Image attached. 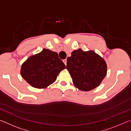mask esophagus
Returning <instances> with one entry per match:
<instances>
[{
    "label": "esophagus",
    "mask_w": 131,
    "mask_h": 131,
    "mask_svg": "<svg viewBox=\"0 0 131 131\" xmlns=\"http://www.w3.org/2000/svg\"><path fill=\"white\" fill-rule=\"evenodd\" d=\"M63 62H64V63L65 64V65H66V63H67V59H63Z\"/></svg>",
    "instance_id": "34e87169"
}]
</instances>
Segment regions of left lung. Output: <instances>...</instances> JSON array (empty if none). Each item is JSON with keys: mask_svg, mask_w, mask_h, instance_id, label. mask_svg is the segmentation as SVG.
<instances>
[{"mask_svg": "<svg viewBox=\"0 0 131 131\" xmlns=\"http://www.w3.org/2000/svg\"><path fill=\"white\" fill-rule=\"evenodd\" d=\"M67 58L66 69L74 85L84 91L92 90L99 85L107 73L105 60L92 51L74 50Z\"/></svg>", "mask_w": 131, "mask_h": 131, "instance_id": "8db88e82", "label": "left lung"}]
</instances>
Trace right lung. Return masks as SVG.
<instances>
[{
	"instance_id": "obj_1",
	"label": "right lung",
	"mask_w": 131,
	"mask_h": 131,
	"mask_svg": "<svg viewBox=\"0 0 131 131\" xmlns=\"http://www.w3.org/2000/svg\"><path fill=\"white\" fill-rule=\"evenodd\" d=\"M65 68L57 52L44 48L22 65L21 74L32 87L43 88L54 83L59 72Z\"/></svg>"
}]
</instances>
